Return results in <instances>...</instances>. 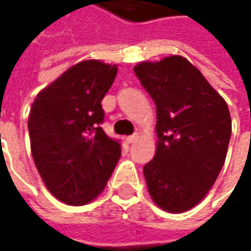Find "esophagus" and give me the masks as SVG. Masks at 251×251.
Instances as JSON below:
<instances>
[{"mask_svg":"<svg viewBox=\"0 0 251 251\" xmlns=\"http://www.w3.org/2000/svg\"><path fill=\"white\" fill-rule=\"evenodd\" d=\"M137 138H138V134L135 132V134H132V135H130V137H127V142H128V144H132V142H135V141H137Z\"/></svg>","mask_w":251,"mask_h":251,"instance_id":"1","label":"esophagus"}]
</instances>
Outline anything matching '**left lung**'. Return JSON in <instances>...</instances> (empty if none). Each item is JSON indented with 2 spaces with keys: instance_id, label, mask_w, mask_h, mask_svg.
Listing matches in <instances>:
<instances>
[{
  "instance_id": "1",
  "label": "left lung",
  "mask_w": 251,
  "mask_h": 251,
  "mask_svg": "<svg viewBox=\"0 0 251 251\" xmlns=\"http://www.w3.org/2000/svg\"><path fill=\"white\" fill-rule=\"evenodd\" d=\"M134 73L156 104V153L144 166L148 191L162 209L184 212L207 196L225 163L226 101L180 55L144 61Z\"/></svg>"
}]
</instances>
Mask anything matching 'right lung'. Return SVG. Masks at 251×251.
I'll return each instance as SVG.
<instances>
[{"label": "right lung", "mask_w": 251, "mask_h": 251, "mask_svg": "<svg viewBox=\"0 0 251 251\" xmlns=\"http://www.w3.org/2000/svg\"><path fill=\"white\" fill-rule=\"evenodd\" d=\"M117 75V65L88 60L75 64L39 92L27 120L36 168L54 197L83 205L106 187L120 159L109 138L101 100Z\"/></svg>", "instance_id": "obj_1"}]
</instances>
